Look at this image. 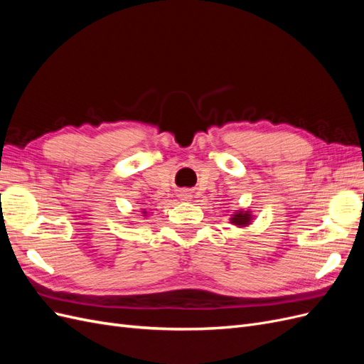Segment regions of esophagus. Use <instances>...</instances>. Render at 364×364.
<instances>
[{
  "mask_svg": "<svg viewBox=\"0 0 364 364\" xmlns=\"http://www.w3.org/2000/svg\"><path fill=\"white\" fill-rule=\"evenodd\" d=\"M179 196H181V199H182V200H188V199H191V194H190L188 191H182Z\"/></svg>",
  "mask_w": 364,
  "mask_h": 364,
  "instance_id": "1",
  "label": "esophagus"
}]
</instances>
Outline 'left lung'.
Segmentation results:
<instances>
[{
	"mask_svg": "<svg viewBox=\"0 0 364 364\" xmlns=\"http://www.w3.org/2000/svg\"><path fill=\"white\" fill-rule=\"evenodd\" d=\"M253 222L252 211H246V209H237L234 214H230L229 223H232L237 228H247Z\"/></svg>",
	"mask_w": 364,
	"mask_h": 364,
	"instance_id": "obj_1",
	"label": "left lung"
}]
</instances>
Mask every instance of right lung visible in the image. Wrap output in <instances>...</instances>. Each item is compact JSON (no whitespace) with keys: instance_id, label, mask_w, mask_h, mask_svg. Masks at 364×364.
<instances>
[{"instance_id":"add662e5","label":"right lung","mask_w":364,"mask_h":364,"mask_svg":"<svg viewBox=\"0 0 364 364\" xmlns=\"http://www.w3.org/2000/svg\"><path fill=\"white\" fill-rule=\"evenodd\" d=\"M141 214L144 215V217H147V215H149V214H147V211H141Z\"/></svg>"}]
</instances>
